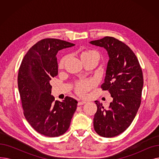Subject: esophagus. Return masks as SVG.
<instances>
[{"instance_id":"obj_1","label":"esophagus","mask_w":159,"mask_h":159,"mask_svg":"<svg viewBox=\"0 0 159 159\" xmlns=\"http://www.w3.org/2000/svg\"><path fill=\"white\" fill-rule=\"evenodd\" d=\"M86 103V102H85V101H79L78 102V106H81V105H83Z\"/></svg>"}]
</instances>
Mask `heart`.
I'll list each match as a JSON object with an SVG mask.
<instances>
[{
	"label": "heart",
	"mask_w": 159,
	"mask_h": 159,
	"mask_svg": "<svg viewBox=\"0 0 159 159\" xmlns=\"http://www.w3.org/2000/svg\"><path fill=\"white\" fill-rule=\"evenodd\" d=\"M80 58L83 62L93 61L97 63L101 58V55L97 50L86 49L80 52ZM68 58V55H64L61 58L58 63V68L62 69L64 68ZM95 82L92 80H80L75 83L74 89L77 94L81 97H84L88 91L95 87Z\"/></svg>",
	"instance_id": "obj_1"
}]
</instances>
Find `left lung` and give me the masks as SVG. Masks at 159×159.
Here are the masks:
<instances>
[{
  "label": "left lung",
  "instance_id": "obj_1",
  "mask_svg": "<svg viewBox=\"0 0 159 159\" xmlns=\"http://www.w3.org/2000/svg\"><path fill=\"white\" fill-rule=\"evenodd\" d=\"M106 49L107 62L102 90H107L113 102L108 110L96 101L95 131L103 137H113L126 130L135 119L141 103L143 75L135 54L122 42L111 37L91 41Z\"/></svg>",
  "mask_w": 159,
  "mask_h": 159
}]
</instances>
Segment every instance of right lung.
Here are the masks:
<instances>
[{"mask_svg": "<svg viewBox=\"0 0 159 159\" xmlns=\"http://www.w3.org/2000/svg\"><path fill=\"white\" fill-rule=\"evenodd\" d=\"M74 45L57 39L41 40L28 50L19 68L18 87L25 118L46 137L63 135L77 109L78 102L70 97L55 101L49 84L58 75L57 52Z\"/></svg>", "mask_w": 159, "mask_h": 159, "instance_id": "1", "label": "right lung"}]
</instances>
